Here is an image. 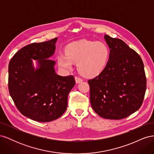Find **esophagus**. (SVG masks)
<instances>
[{
    "label": "esophagus",
    "instance_id": "esophagus-1",
    "mask_svg": "<svg viewBox=\"0 0 154 154\" xmlns=\"http://www.w3.org/2000/svg\"><path fill=\"white\" fill-rule=\"evenodd\" d=\"M75 80H76V82L77 83H80L83 81V79L80 77H79V76H76L75 77Z\"/></svg>",
    "mask_w": 154,
    "mask_h": 154
}]
</instances>
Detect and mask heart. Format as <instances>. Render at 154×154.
Returning <instances> with one entry per match:
<instances>
[{"mask_svg":"<svg viewBox=\"0 0 154 154\" xmlns=\"http://www.w3.org/2000/svg\"><path fill=\"white\" fill-rule=\"evenodd\" d=\"M66 54L58 57L59 66L70 70L72 62H77L78 71L87 76L99 74L108 61L110 51L107 46L101 42L81 40L69 44L66 48Z\"/></svg>","mask_w":154,"mask_h":154,"instance_id":"b5f03b06","label":"heart"}]
</instances>
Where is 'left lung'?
Wrapping results in <instances>:
<instances>
[{"label": "left lung", "instance_id": "1", "mask_svg": "<svg viewBox=\"0 0 154 154\" xmlns=\"http://www.w3.org/2000/svg\"><path fill=\"white\" fill-rule=\"evenodd\" d=\"M110 48L102 72L88 80L92 108L101 118L122 119L142 105L146 78L140 56L123 40L105 35Z\"/></svg>", "mask_w": 154, "mask_h": 154}]
</instances>
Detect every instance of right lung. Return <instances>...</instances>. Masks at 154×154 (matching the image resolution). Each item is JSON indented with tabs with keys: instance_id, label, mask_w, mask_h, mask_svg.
<instances>
[{
	"instance_id": "obj_1",
	"label": "right lung",
	"mask_w": 154,
	"mask_h": 154,
	"mask_svg": "<svg viewBox=\"0 0 154 154\" xmlns=\"http://www.w3.org/2000/svg\"><path fill=\"white\" fill-rule=\"evenodd\" d=\"M57 38L22 48L8 67L10 94L20 113L38 122H49L66 110L69 92L75 85L74 76L56 74L55 62L48 59L54 52ZM31 59L38 60L35 70Z\"/></svg>"
}]
</instances>
